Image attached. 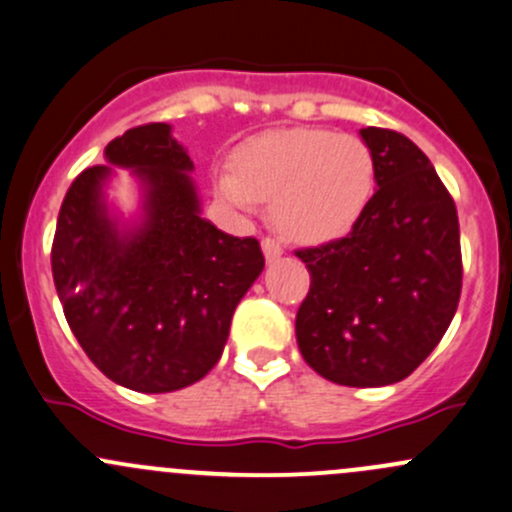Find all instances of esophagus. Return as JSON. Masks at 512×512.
Wrapping results in <instances>:
<instances>
[{
	"label": "esophagus",
	"instance_id": "obj_1",
	"mask_svg": "<svg viewBox=\"0 0 512 512\" xmlns=\"http://www.w3.org/2000/svg\"><path fill=\"white\" fill-rule=\"evenodd\" d=\"M262 252H265V257H267V262H274V260H279V257H282V245H279L277 240L274 238H262Z\"/></svg>",
	"mask_w": 512,
	"mask_h": 512
}]
</instances>
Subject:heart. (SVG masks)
<instances>
[{
  "label": "heart",
  "mask_w": 512,
  "mask_h": 512,
  "mask_svg": "<svg viewBox=\"0 0 512 512\" xmlns=\"http://www.w3.org/2000/svg\"><path fill=\"white\" fill-rule=\"evenodd\" d=\"M215 191L240 211L272 201L274 228L284 238L316 245L358 223L375 191V159L353 134L272 129L235 149L230 171L215 176Z\"/></svg>",
  "instance_id": "b5f03b06"
}]
</instances>
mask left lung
<instances>
[{
  "mask_svg": "<svg viewBox=\"0 0 512 512\" xmlns=\"http://www.w3.org/2000/svg\"><path fill=\"white\" fill-rule=\"evenodd\" d=\"M375 159L368 208L346 238L297 250L311 287L297 311L306 363L331 383L405 380L437 348L461 297L454 198L405 134L360 129Z\"/></svg>",
  "mask_w": 512,
  "mask_h": 512,
  "instance_id": "obj_1",
  "label": "left lung"
}]
</instances>
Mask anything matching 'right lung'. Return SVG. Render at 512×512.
<instances>
[{
    "label": "right lung",
    "instance_id": "obj_1",
    "mask_svg": "<svg viewBox=\"0 0 512 512\" xmlns=\"http://www.w3.org/2000/svg\"><path fill=\"white\" fill-rule=\"evenodd\" d=\"M107 164L142 184V218L120 225L105 203L110 166H88L58 213L51 270L73 336L112 383L174 392L223 355L235 306L265 270L260 242L201 218L193 161L171 125L127 129Z\"/></svg>",
    "mask_w": 512,
    "mask_h": 512
}]
</instances>
